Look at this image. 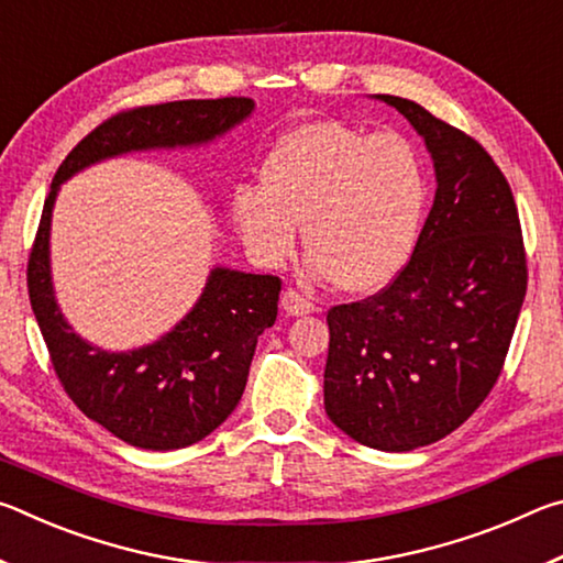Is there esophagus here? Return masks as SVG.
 Instances as JSON below:
<instances>
[{
  "instance_id": "esophagus-1",
  "label": "esophagus",
  "mask_w": 563,
  "mask_h": 563,
  "mask_svg": "<svg viewBox=\"0 0 563 563\" xmlns=\"http://www.w3.org/2000/svg\"><path fill=\"white\" fill-rule=\"evenodd\" d=\"M280 308L288 312V316H308V312H312V302L308 298H302V295L298 290L288 288L283 295H280Z\"/></svg>"
}]
</instances>
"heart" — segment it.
Instances as JSON below:
<instances>
[{
  "label": "heart",
  "mask_w": 563,
  "mask_h": 563,
  "mask_svg": "<svg viewBox=\"0 0 563 563\" xmlns=\"http://www.w3.org/2000/svg\"><path fill=\"white\" fill-rule=\"evenodd\" d=\"M427 203L430 176L412 141L310 121L278 139L261 166V188H238L231 216L265 268L290 258L305 225V275L365 295L407 268Z\"/></svg>",
  "instance_id": "heart-1"
}]
</instances>
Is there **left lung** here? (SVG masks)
<instances>
[{"label": "left lung", "instance_id": "8db88e82", "mask_svg": "<svg viewBox=\"0 0 563 563\" xmlns=\"http://www.w3.org/2000/svg\"><path fill=\"white\" fill-rule=\"evenodd\" d=\"M422 136L434 203L407 268L375 298L328 312L325 412L379 452L442 440L501 373L527 295L521 225L507 178L460 129L389 93Z\"/></svg>", "mask_w": 563, "mask_h": 563}]
</instances>
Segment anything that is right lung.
Masks as SVG:
<instances>
[{"instance_id": "obj_1", "label": "right lung", "mask_w": 563, "mask_h": 563, "mask_svg": "<svg viewBox=\"0 0 563 563\" xmlns=\"http://www.w3.org/2000/svg\"><path fill=\"white\" fill-rule=\"evenodd\" d=\"M253 99H190L119 113L74 146L52 180L30 255V300L66 395L93 422L139 450L201 442L241 402L258 338L278 318L280 280L213 265L198 300L148 345L103 350L64 318L52 278L59 188L89 166L144 151L216 144L253 117Z\"/></svg>"}]
</instances>
